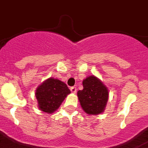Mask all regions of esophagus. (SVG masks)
I'll return each instance as SVG.
<instances>
[{
  "instance_id": "esophagus-1",
  "label": "esophagus",
  "mask_w": 148,
  "mask_h": 148,
  "mask_svg": "<svg viewBox=\"0 0 148 148\" xmlns=\"http://www.w3.org/2000/svg\"><path fill=\"white\" fill-rule=\"evenodd\" d=\"M70 91H71L73 93H75V92H76V87H75V86L71 87L70 88Z\"/></svg>"
}]
</instances>
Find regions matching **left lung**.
Returning <instances> with one entry per match:
<instances>
[{
  "mask_svg": "<svg viewBox=\"0 0 148 148\" xmlns=\"http://www.w3.org/2000/svg\"><path fill=\"white\" fill-rule=\"evenodd\" d=\"M83 90L77 93L82 109L88 114H99L104 110L108 100V90L95 76L83 80Z\"/></svg>",
  "mask_w": 148,
  "mask_h": 148,
  "instance_id": "left-lung-1",
  "label": "left lung"
}]
</instances>
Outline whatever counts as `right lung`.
I'll return each mask as SVG.
<instances>
[{
  "instance_id": "obj_1",
  "label": "right lung",
  "mask_w": 148,
  "mask_h": 148,
  "mask_svg": "<svg viewBox=\"0 0 148 148\" xmlns=\"http://www.w3.org/2000/svg\"><path fill=\"white\" fill-rule=\"evenodd\" d=\"M70 90L58 79H48L36 90L39 109L45 113H53L60 106Z\"/></svg>"
}]
</instances>
